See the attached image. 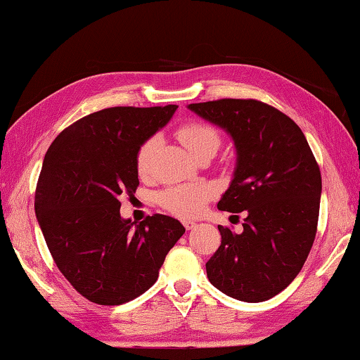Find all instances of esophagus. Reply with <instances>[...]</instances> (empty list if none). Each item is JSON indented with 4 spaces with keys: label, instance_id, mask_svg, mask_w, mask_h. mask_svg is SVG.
<instances>
[{
    "label": "esophagus",
    "instance_id": "34e87169",
    "mask_svg": "<svg viewBox=\"0 0 360 360\" xmlns=\"http://www.w3.org/2000/svg\"><path fill=\"white\" fill-rule=\"evenodd\" d=\"M182 224H184V227H186V230H193L195 227H197V222H193V221H191V219H186V221H182Z\"/></svg>",
    "mask_w": 360,
    "mask_h": 360
}]
</instances>
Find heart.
Masks as SVG:
<instances>
[{"label": "heart", "instance_id": "b5f03b06", "mask_svg": "<svg viewBox=\"0 0 360 360\" xmlns=\"http://www.w3.org/2000/svg\"><path fill=\"white\" fill-rule=\"evenodd\" d=\"M182 146L195 157L205 149L217 150L221 144V136L211 125L203 122H187L176 130ZM157 139L149 138L144 141L136 155V169L139 176L146 178L150 173L152 160H154ZM212 198V188L208 184H186L174 186L163 191L158 197V202L163 208L181 217H195L205 210L206 203Z\"/></svg>", "mask_w": 360, "mask_h": 360}]
</instances>
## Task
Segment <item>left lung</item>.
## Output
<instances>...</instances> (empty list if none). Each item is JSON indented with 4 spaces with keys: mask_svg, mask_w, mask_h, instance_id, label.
I'll use <instances>...</instances> for the list:
<instances>
[{
    "mask_svg": "<svg viewBox=\"0 0 360 360\" xmlns=\"http://www.w3.org/2000/svg\"><path fill=\"white\" fill-rule=\"evenodd\" d=\"M235 143L236 167L217 208L243 212L241 233L219 225L222 241L206 262L211 284L241 302H265L300 273L318 230L322 181L294 120L257 100L187 106Z\"/></svg>",
    "mask_w": 360,
    "mask_h": 360,
    "instance_id": "1",
    "label": "left lung"
}]
</instances>
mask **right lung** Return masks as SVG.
<instances>
[{"mask_svg": "<svg viewBox=\"0 0 360 360\" xmlns=\"http://www.w3.org/2000/svg\"><path fill=\"white\" fill-rule=\"evenodd\" d=\"M176 109H101L65 129L46 152L36 217L58 270L90 302L122 304L144 294L184 235L169 216H148L139 224L120 217V195L139 186V148Z\"/></svg>", "mask_w": 360, "mask_h": 360, "instance_id": "right-lung-1", "label": "right lung"}]
</instances>
